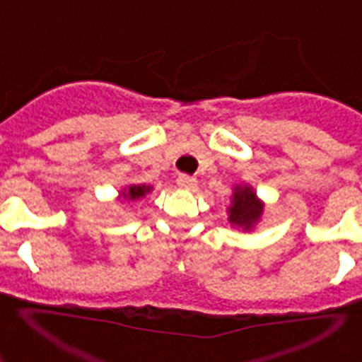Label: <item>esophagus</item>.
<instances>
[{"label":"esophagus","instance_id":"1","mask_svg":"<svg viewBox=\"0 0 362 362\" xmlns=\"http://www.w3.org/2000/svg\"><path fill=\"white\" fill-rule=\"evenodd\" d=\"M177 187L183 188V190H194L197 187V179L192 177V175L181 174L177 177Z\"/></svg>","mask_w":362,"mask_h":362}]
</instances>
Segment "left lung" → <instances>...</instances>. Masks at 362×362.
Masks as SVG:
<instances>
[{
	"label": "left lung",
	"instance_id": "left-lung-1",
	"mask_svg": "<svg viewBox=\"0 0 362 362\" xmlns=\"http://www.w3.org/2000/svg\"><path fill=\"white\" fill-rule=\"evenodd\" d=\"M264 210V203L257 199V194L248 185L233 187L232 203L228 206V221L232 226H239L243 230H252L257 221L261 219Z\"/></svg>",
	"mask_w": 362,
	"mask_h": 362
}]
</instances>
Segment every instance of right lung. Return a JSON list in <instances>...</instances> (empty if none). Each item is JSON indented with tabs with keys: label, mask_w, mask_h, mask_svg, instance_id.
I'll return each mask as SVG.
<instances>
[{
	"label": "right lung",
	"mask_w": 362,
	"mask_h": 362,
	"mask_svg": "<svg viewBox=\"0 0 362 362\" xmlns=\"http://www.w3.org/2000/svg\"><path fill=\"white\" fill-rule=\"evenodd\" d=\"M152 192V187H146V185H130V187L123 188L121 192V197L127 201H137V199H143L146 194Z\"/></svg>",
	"instance_id": "right-lung-1"
}]
</instances>
